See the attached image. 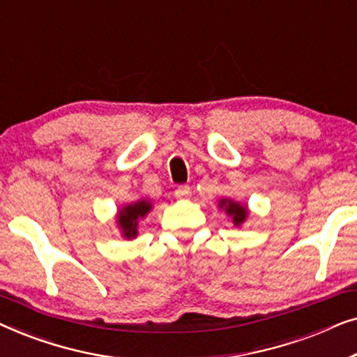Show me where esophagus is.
Here are the masks:
<instances>
[{
  "label": "esophagus",
  "instance_id": "34e87169",
  "mask_svg": "<svg viewBox=\"0 0 357 357\" xmlns=\"http://www.w3.org/2000/svg\"><path fill=\"white\" fill-rule=\"evenodd\" d=\"M174 195H175V198H188L190 195H192V188L188 187V185H178L177 188H175V192H174Z\"/></svg>",
  "mask_w": 357,
  "mask_h": 357
}]
</instances>
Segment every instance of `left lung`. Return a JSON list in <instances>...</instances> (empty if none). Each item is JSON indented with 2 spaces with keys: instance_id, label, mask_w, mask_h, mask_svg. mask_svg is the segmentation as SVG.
Wrapping results in <instances>:
<instances>
[{
  "instance_id": "8db88e82",
  "label": "left lung",
  "mask_w": 357,
  "mask_h": 357,
  "mask_svg": "<svg viewBox=\"0 0 357 357\" xmlns=\"http://www.w3.org/2000/svg\"><path fill=\"white\" fill-rule=\"evenodd\" d=\"M221 206H226V211L227 214H231L232 219H234V224L238 226V224L243 222V219L247 216V209L245 206H241L238 203H234V202H221Z\"/></svg>"
}]
</instances>
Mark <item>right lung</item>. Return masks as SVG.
I'll return each mask as SVG.
<instances>
[{
	"instance_id": "right-lung-1",
	"label": "right lung",
	"mask_w": 357,
	"mask_h": 357,
	"mask_svg": "<svg viewBox=\"0 0 357 357\" xmlns=\"http://www.w3.org/2000/svg\"><path fill=\"white\" fill-rule=\"evenodd\" d=\"M149 209L151 204L148 202H138L121 209L119 214V224L126 238L135 237L136 234H138V231H136V227H138V219L144 218L146 214L149 213Z\"/></svg>"
}]
</instances>
